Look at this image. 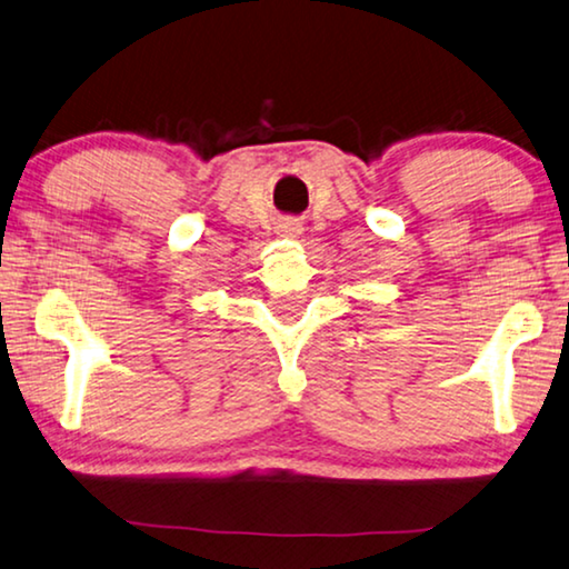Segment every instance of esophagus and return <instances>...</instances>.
<instances>
[{
  "label": "esophagus",
  "instance_id": "esophagus-1",
  "mask_svg": "<svg viewBox=\"0 0 569 569\" xmlns=\"http://www.w3.org/2000/svg\"><path fill=\"white\" fill-rule=\"evenodd\" d=\"M288 237H296V234H299V227H286V230H283Z\"/></svg>",
  "mask_w": 569,
  "mask_h": 569
}]
</instances>
